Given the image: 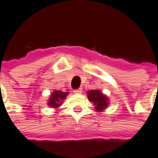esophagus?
<instances>
[{"instance_id": "esophagus-1", "label": "esophagus", "mask_w": 158, "mask_h": 158, "mask_svg": "<svg viewBox=\"0 0 158 158\" xmlns=\"http://www.w3.org/2000/svg\"><path fill=\"white\" fill-rule=\"evenodd\" d=\"M73 92H74L75 94H80V93H82V88H79V89H76V90H73Z\"/></svg>"}]
</instances>
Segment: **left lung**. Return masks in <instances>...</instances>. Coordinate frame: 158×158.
Here are the masks:
<instances>
[{
	"label": "left lung",
	"mask_w": 158,
	"mask_h": 158,
	"mask_svg": "<svg viewBox=\"0 0 158 158\" xmlns=\"http://www.w3.org/2000/svg\"><path fill=\"white\" fill-rule=\"evenodd\" d=\"M86 93L89 101L94 104L95 110L102 112V110L107 109L109 105V98L102 92L99 90H88Z\"/></svg>",
	"instance_id": "1"
}]
</instances>
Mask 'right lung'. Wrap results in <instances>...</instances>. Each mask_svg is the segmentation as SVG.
Listing matches in <instances>:
<instances>
[{"instance_id":"obj_1","label":"right lung","mask_w":158,"mask_h":158,"mask_svg":"<svg viewBox=\"0 0 158 158\" xmlns=\"http://www.w3.org/2000/svg\"><path fill=\"white\" fill-rule=\"evenodd\" d=\"M68 95V92H63L60 90H54L52 94L50 95L49 99L48 101V105L50 108L57 109L58 107H60L62 104V101L65 98H67Z\"/></svg>"}]
</instances>
